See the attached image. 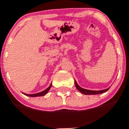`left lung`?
<instances>
[{"label":"left lung","mask_w":129,"mask_h":129,"mask_svg":"<svg viewBox=\"0 0 129 129\" xmlns=\"http://www.w3.org/2000/svg\"><path fill=\"white\" fill-rule=\"evenodd\" d=\"M75 86L77 87V89L79 90L80 92H82V94H85V95H92V94H101V93L105 92L108 91L109 90L110 88L107 89H105V90H98V91H95V90H87V89H82V87H79L78 85V84H77V82L76 81H75Z\"/></svg>","instance_id":"obj_1"}]
</instances>
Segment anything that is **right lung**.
<instances>
[{"label":"right lung","instance_id":"right-lung-1","mask_svg":"<svg viewBox=\"0 0 129 129\" xmlns=\"http://www.w3.org/2000/svg\"><path fill=\"white\" fill-rule=\"evenodd\" d=\"M51 85H52V84H51L50 85V86L48 88H47V89H45V90H44V91L41 92H39V93H37V94H25L26 95H28V96H30V97H38V96H42V95H44L45 94H47V92H48V91L49 90L50 88L51 87Z\"/></svg>","mask_w":129,"mask_h":129}]
</instances>
